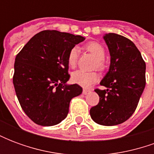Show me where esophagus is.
Here are the masks:
<instances>
[{"label":"esophagus","instance_id":"obj_1","mask_svg":"<svg viewBox=\"0 0 154 154\" xmlns=\"http://www.w3.org/2000/svg\"><path fill=\"white\" fill-rule=\"evenodd\" d=\"M91 92V90H88V89H83V91H82V93L84 94V95H87L88 93H90Z\"/></svg>","mask_w":154,"mask_h":154}]
</instances>
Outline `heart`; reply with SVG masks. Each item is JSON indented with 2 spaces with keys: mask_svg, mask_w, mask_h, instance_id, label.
I'll use <instances>...</instances> for the list:
<instances>
[{
  "mask_svg": "<svg viewBox=\"0 0 154 154\" xmlns=\"http://www.w3.org/2000/svg\"><path fill=\"white\" fill-rule=\"evenodd\" d=\"M85 48L96 57L95 65L100 70L105 68V63L103 59L106 56V51L103 46L97 42H91L85 45ZM78 48L73 47L68 53L67 63L71 67H74L77 63L78 58ZM98 75L95 72H85L82 70H77L72 74L71 79L74 83L79 85L81 87H88L98 80Z\"/></svg>",
  "mask_w": 154,
  "mask_h": 154,
  "instance_id": "b5f03b06",
  "label": "heart"
}]
</instances>
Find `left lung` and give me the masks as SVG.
<instances>
[{"mask_svg": "<svg viewBox=\"0 0 154 154\" xmlns=\"http://www.w3.org/2000/svg\"><path fill=\"white\" fill-rule=\"evenodd\" d=\"M103 38L108 46L110 65L96 89L99 103L91 107V119L99 125L113 126L125 122L135 111L146 84L145 62L135 44L122 35L109 33Z\"/></svg>", "mask_w": 154, "mask_h": 154, "instance_id": "left-lung-1", "label": "left lung"}]
</instances>
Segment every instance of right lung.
<instances>
[{
    "instance_id": "right-lung-1",
    "label": "right lung",
    "mask_w": 154,
    "mask_h": 154,
    "mask_svg": "<svg viewBox=\"0 0 154 154\" xmlns=\"http://www.w3.org/2000/svg\"><path fill=\"white\" fill-rule=\"evenodd\" d=\"M85 38L57 30L32 37L16 55L13 84L20 106L42 126L57 125L67 117L71 100L82 94L77 85H67V56Z\"/></svg>"
}]
</instances>
